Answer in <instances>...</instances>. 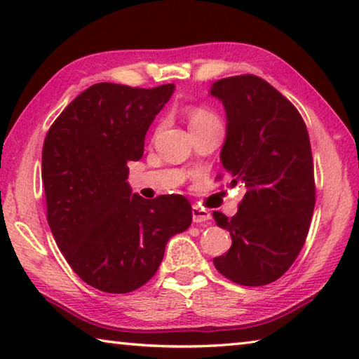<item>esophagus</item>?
<instances>
[{"label":"esophagus","mask_w":359,"mask_h":359,"mask_svg":"<svg viewBox=\"0 0 359 359\" xmlns=\"http://www.w3.org/2000/svg\"><path fill=\"white\" fill-rule=\"evenodd\" d=\"M191 215H193V223H205L208 220H210V214H209L208 210H204V209L193 208L191 209Z\"/></svg>","instance_id":"esophagus-1"}]
</instances>
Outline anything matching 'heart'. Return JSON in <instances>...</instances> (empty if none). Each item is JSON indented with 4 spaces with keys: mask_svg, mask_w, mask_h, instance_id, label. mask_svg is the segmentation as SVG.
<instances>
[{
    "mask_svg": "<svg viewBox=\"0 0 359 359\" xmlns=\"http://www.w3.org/2000/svg\"><path fill=\"white\" fill-rule=\"evenodd\" d=\"M214 121H217L215 115L209 112L208 109L194 107L190 112H188V126H190V130L196 128V126L214 123Z\"/></svg>",
    "mask_w": 359,
    "mask_h": 359,
    "instance_id": "obj_1",
    "label": "heart"
}]
</instances>
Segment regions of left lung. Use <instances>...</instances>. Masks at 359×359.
I'll return each mask as SVG.
<instances>
[{
  "mask_svg": "<svg viewBox=\"0 0 359 359\" xmlns=\"http://www.w3.org/2000/svg\"><path fill=\"white\" fill-rule=\"evenodd\" d=\"M226 112L220 161L229 187L242 184L238 214L214 212L231 234L229 250L214 258L234 283L261 287L290 269L306 242L315 205L311 141L297 109L261 77L245 74L212 83Z\"/></svg>",
  "mask_w": 359,
  "mask_h": 359,
  "instance_id": "obj_1",
  "label": "left lung"
}]
</instances>
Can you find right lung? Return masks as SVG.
<instances>
[{"label":"right lung","instance_id":"1","mask_svg":"<svg viewBox=\"0 0 359 359\" xmlns=\"http://www.w3.org/2000/svg\"><path fill=\"white\" fill-rule=\"evenodd\" d=\"M174 90V83H95L66 106L46 136L48 226L72 271L106 293L147 283L168 241L191 224V205L182 194L149 201L126 182L128 161L142 158L149 126Z\"/></svg>","mask_w":359,"mask_h":359}]
</instances>
